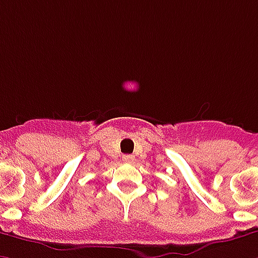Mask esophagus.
I'll use <instances>...</instances> for the list:
<instances>
[{"instance_id":"obj_1","label":"esophagus","mask_w":258,"mask_h":258,"mask_svg":"<svg viewBox=\"0 0 258 258\" xmlns=\"http://www.w3.org/2000/svg\"><path fill=\"white\" fill-rule=\"evenodd\" d=\"M135 160L134 156H131V154H125V156H123V161L124 163H133Z\"/></svg>"}]
</instances>
